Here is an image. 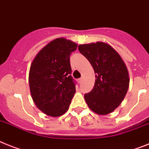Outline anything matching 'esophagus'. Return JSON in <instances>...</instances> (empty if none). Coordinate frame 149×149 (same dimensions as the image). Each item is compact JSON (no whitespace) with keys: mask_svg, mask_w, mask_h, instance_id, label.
<instances>
[{"mask_svg":"<svg viewBox=\"0 0 149 149\" xmlns=\"http://www.w3.org/2000/svg\"><path fill=\"white\" fill-rule=\"evenodd\" d=\"M82 82V78H79V79H78V82H79V83L80 84V83H81V82Z\"/></svg>","mask_w":149,"mask_h":149,"instance_id":"1","label":"esophagus"}]
</instances>
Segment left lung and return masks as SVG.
<instances>
[{"mask_svg": "<svg viewBox=\"0 0 149 149\" xmlns=\"http://www.w3.org/2000/svg\"><path fill=\"white\" fill-rule=\"evenodd\" d=\"M78 49L96 73L93 88L84 96L86 103L98 114L113 112L120 104L129 88L126 64L119 54L104 42L79 45Z\"/></svg>", "mask_w": 149, "mask_h": 149, "instance_id": "1", "label": "left lung"}]
</instances>
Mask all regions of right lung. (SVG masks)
Masks as SVG:
<instances>
[{
    "label": "right lung",
    "mask_w": 149,
    "mask_h": 149,
    "mask_svg": "<svg viewBox=\"0 0 149 149\" xmlns=\"http://www.w3.org/2000/svg\"><path fill=\"white\" fill-rule=\"evenodd\" d=\"M77 45L70 40L56 38L38 52L31 64L29 82L32 98L48 116L66 113L76 92L70 58Z\"/></svg>",
    "instance_id": "add662e5"
}]
</instances>
